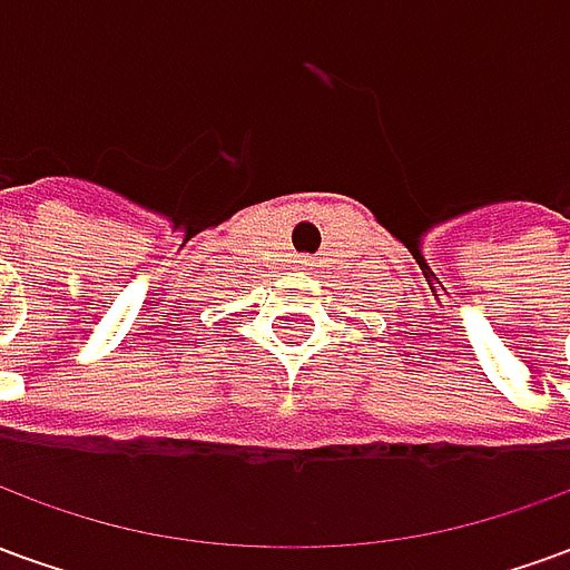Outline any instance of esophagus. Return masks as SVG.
Returning <instances> with one entry per match:
<instances>
[{
	"label": "esophagus",
	"mask_w": 570,
	"mask_h": 570,
	"mask_svg": "<svg viewBox=\"0 0 570 570\" xmlns=\"http://www.w3.org/2000/svg\"><path fill=\"white\" fill-rule=\"evenodd\" d=\"M298 265H302V268H308L311 262H308V259H302V262H298Z\"/></svg>",
	"instance_id": "1"
}]
</instances>
